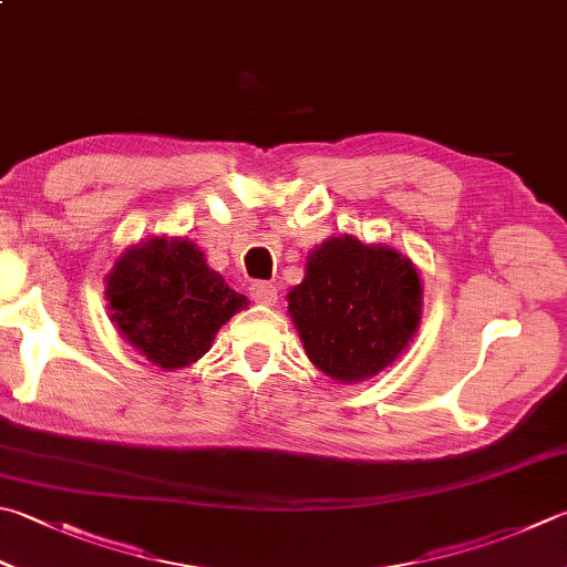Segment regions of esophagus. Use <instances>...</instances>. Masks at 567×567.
I'll return each instance as SVG.
<instances>
[{"instance_id":"esophagus-1","label":"esophagus","mask_w":567,"mask_h":567,"mask_svg":"<svg viewBox=\"0 0 567 567\" xmlns=\"http://www.w3.org/2000/svg\"><path fill=\"white\" fill-rule=\"evenodd\" d=\"M249 293L256 303H264V306H274L276 301H279V288H276L274 284H266V281L251 284Z\"/></svg>"}]
</instances>
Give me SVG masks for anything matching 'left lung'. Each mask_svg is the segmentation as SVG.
Here are the masks:
<instances>
[{
    "label": "left lung",
    "mask_w": 567,
    "mask_h": 567,
    "mask_svg": "<svg viewBox=\"0 0 567 567\" xmlns=\"http://www.w3.org/2000/svg\"><path fill=\"white\" fill-rule=\"evenodd\" d=\"M288 313L316 368L333 380H365L394 362L420 326V276L380 244L328 239L308 256Z\"/></svg>",
    "instance_id": "1"
}]
</instances>
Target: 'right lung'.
<instances>
[{
	"mask_svg": "<svg viewBox=\"0 0 567 567\" xmlns=\"http://www.w3.org/2000/svg\"><path fill=\"white\" fill-rule=\"evenodd\" d=\"M105 296L125 340L165 370L199 360L217 330L247 306L187 239H153L127 251Z\"/></svg>",
	"mask_w": 567,
	"mask_h": 567,
	"instance_id": "obj_1",
	"label": "right lung"
}]
</instances>
